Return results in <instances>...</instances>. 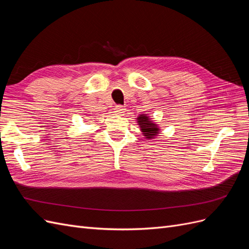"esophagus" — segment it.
Here are the masks:
<instances>
[{"label": "esophagus", "mask_w": 249, "mask_h": 249, "mask_svg": "<svg viewBox=\"0 0 249 249\" xmlns=\"http://www.w3.org/2000/svg\"><path fill=\"white\" fill-rule=\"evenodd\" d=\"M114 110H115L114 112L116 115H124V113L125 112V108L124 106H122V105H117Z\"/></svg>", "instance_id": "34e87169"}]
</instances>
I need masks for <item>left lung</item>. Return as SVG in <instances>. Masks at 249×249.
Masks as SVG:
<instances>
[{"mask_svg":"<svg viewBox=\"0 0 249 249\" xmlns=\"http://www.w3.org/2000/svg\"><path fill=\"white\" fill-rule=\"evenodd\" d=\"M137 123L142 131L143 136L146 139H153L159 134V127L146 114H141L137 117Z\"/></svg>","mask_w":249,"mask_h":249,"instance_id":"obj_1","label":"left lung"}]
</instances>
